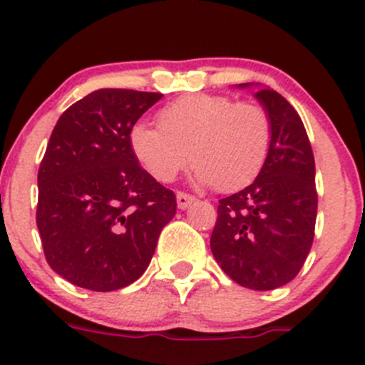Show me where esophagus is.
I'll return each instance as SVG.
<instances>
[{
    "mask_svg": "<svg viewBox=\"0 0 365 365\" xmlns=\"http://www.w3.org/2000/svg\"><path fill=\"white\" fill-rule=\"evenodd\" d=\"M192 202H195V197L193 195H188L185 192L177 193V206H179V210H186Z\"/></svg>",
    "mask_w": 365,
    "mask_h": 365,
    "instance_id": "esophagus-1",
    "label": "esophagus"
}]
</instances>
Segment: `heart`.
<instances>
[{
  "label": "heart",
  "mask_w": 365,
  "mask_h": 365,
  "mask_svg": "<svg viewBox=\"0 0 365 365\" xmlns=\"http://www.w3.org/2000/svg\"><path fill=\"white\" fill-rule=\"evenodd\" d=\"M158 125L136 123L128 141L159 182H172L192 159L197 185L237 192L258 177L269 155V114L255 102L186 95L159 110Z\"/></svg>",
  "instance_id": "obj_1"
}]
</instances>
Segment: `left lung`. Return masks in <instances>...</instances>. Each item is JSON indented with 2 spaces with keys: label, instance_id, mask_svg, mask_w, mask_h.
<instances>
[{
  "label": "left lung",
  "instance_id": "1",
  "mask_svg": "<svg viewBox=\"0 0 365 365\" xmlns=\"http://www.w3.org/2000/svg\"><path fill=\"white\" fill-rule=\"evenodd\" d=\"M255 96L270 120L269 155L252 185L218 200L210 245L232 281L251 290H274L299 274L312 249L315 161L297 110L274 89L263 88Z\"/></svg>",
  "mask_w": 365,
  "mask_h": 365
}]
</instances>
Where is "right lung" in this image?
Returning a JSON list of instances; mask_svg holds the SVG:
<instances>
[{"mask_svg":"<svg viewBox=\"0 0 365 365\" xmlns=\"http://www.w3.org/2000/svg\"><path fill=\"white\" fill-rule=\"evenodd\" d=\"M161 96L98 89L51 133L37 173V229L48 265L76 287L110 292L134 283L175 215V193L141 168L128 141Z\"/></svg>","mask_w":365,"mask_h":365,"instance_id":"right-lung-1","label":"right lung"}]
</instances>
